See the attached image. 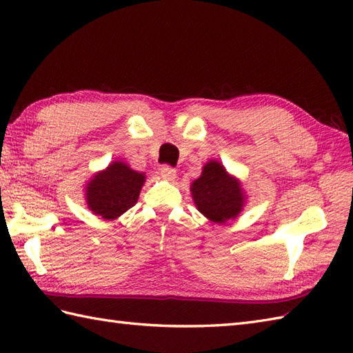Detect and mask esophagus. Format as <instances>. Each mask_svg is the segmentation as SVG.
<instances>
[{"label": "esophagus", "instance_id": "34e87169", "mask_svg": "<svg viewBox=\"0 0 353 353\" xmlns=\"http://www.w3.org/2000/svg\"><path fill=\"white\" fill-rule=\"evenodd\" d=\"M161 177L165 179V181H174L176 179V170L172 167H168V165H163L159 170Z\"/></svg>", "mask_w": 353, "mask_h": 353}]
</instances>
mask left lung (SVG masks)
Returning <instances> with one entry per match:
<instances>
[{
    "instance_id": "8db88e82",
    "label": "left lung",
    "mask_w": 353,
    "mask_h": 353,
    "mask_svg": "<svg viewBox=\"0 0 353 353\" xmlns=\"http://www.w3.org/2000/svg\"><path fill=\"white\" fill-rule=\"evenodd\" d=\"M191 196L199 212L216 224L235 220L247 201L239 179L229 174L219 161L205 163L200 177L191 183Z\"/></svg>"
}]
</instances>
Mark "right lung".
Listing matches in <instances>:
<instances>
[{
  "instance_id": "obj_1",
  "label": "right lung",
  "mask_w": 353,
  "mask_h": 353,
  "mask_svg": "<svg viewBox=\"0 0 353 353\" xmlns=\"http://www.w3.org/2000/svg\"><path fill=\"white\" fill-rule=\"evenodd\" d=\"M145 172L130 168L123 161H114L106 168L95 172L86 183L85 200L92 214L104 220H117L137 205Z\"/></svg>"
}]
</instances>
